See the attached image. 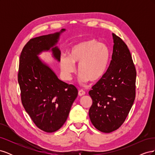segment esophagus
<instances>
[{
	"instance_id": "34e87169",
	"label": "esophagus",
	"mask_w": 155,
	"mask_h": 155,
	"mask_svg": "<svg viewBox=\"0 0 155 155\" xmlns=\"http://www.w3.org/2000/svg\"><path fill=\"white\" fill-rule=\"evenodd\" d=\"M85 94V92L83 90H82V89H81V90H79V92H78V95L79 96H84Z\"/></svg>"
}]
</instances>
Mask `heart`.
Returning <instances> with one entry per match:
<instances>
[{"label":"heart","instance_id":"b5f03b06","mask_svg":"<svg viewBox=\"0 0 155 155\" xmlns=\"http://www.w3.org/2000/svg\"><path fill=\"white\" fill-rule=\"evenodd\" d=\"M110 56L108 46L96 39L81 42L73 46L69 57L63 55L60 59V67L64 78L70 80L78 64L79 79L82 83L88 80L95 82L105 74Z\"/></svg>","mask_w":155,"mask_h":155}]
</instances>
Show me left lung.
Returning a JSON list of instances; mask_svg holds the SVG:
<instances>
[{
  "instance_id": "1",
  "label": "left lung",
  "mask_w": 155,
  "mask_h": 155,
  "mask_svg": "<svg viewBox=\"0 0 155 155\" xmlns=\"http://www.w3.org/2000/svg\"><path fill=\"white\" fill-rule=\"evenodd\" d=\"M109 68L88 94L92 124L101 132L109 133L124 124L136 96L137 70L125 42L115 34Z\"/></svg>"
}]
</instances>
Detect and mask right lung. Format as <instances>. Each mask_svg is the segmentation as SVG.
<instances>
[{
    "mask_svg": "<svg viewBox=\"0 0 155 155\" xmlns=\"http://www.w3.org/2000/svg\"><path fill=\"white\" fill-rule=\"evenodd\" d=\"M61 32L30 39L19 58L18 82L22 104L37 127L46 133L55 132L63 125L78 94L76 87L61 81L37 56L52 48L54 56L60 61L61 51L53 46Z\"/></svg>",
    "mask_w": 155,
    "mask_h": 155,
    "instance_id": "obj_1",
    "label": "right lung"
}]
</instances>
